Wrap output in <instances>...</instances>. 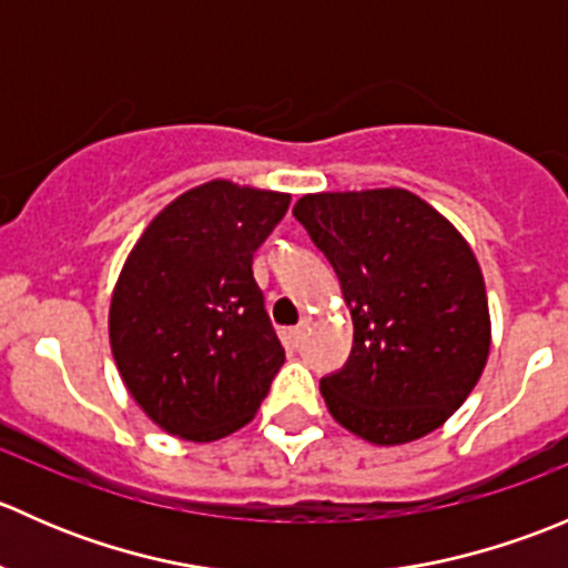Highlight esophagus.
I'll list each match as a JSON object with an SVG mask.
<instances>
[{"instance_id":"esophagus-1","label":"esophagus","mask_w":568,"mask_h":568,"mask_svg":"<svg viewBox=\"0 0 568 568\" xmlns=\"http://www.w3.org/2000/svg\"><path fill=\"white\" fill-rule=\"evenodd\" d=\"M305 332H307V318H302L300 324L291 326V329H288V341L294 343V346H300L302 337H305Z\"/></svg>"}]
</instances>
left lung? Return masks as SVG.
<instances>
[{"label": "left lung", "instance_id": "left-lung-1", "mask_svg": "<svg viewBox=\"0 0 568 568\" xmlns=\"http://www.w3.org/2000/svg\"><path fill=\"white\" fill-rule=\"evenodd\" d=\"M294 216L341 280L346 365L321 379L329 415L374 445L443 426L489 357L484 274L462 233L406 189L305 194Z\"/></svg>", "mask_w": 568, "mask_h": 568}]
</instances>
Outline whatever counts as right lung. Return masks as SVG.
Segmentation results:
<instances>
[{"label": "right lung", "instance_id": "obj_1", "mask_svg": "<svg viewBox=\"0 0 568 568\" xmlns=\"http://www.w3.org/2000/svg\"><path fill=\"white\" fill-rule=\"evenodd\" d=\"M291 194L209 181L173 200L131 250L109 307L125 387L168 434L211 443L255 417L285 352L252 252Z\"/></svg>", "mask_w": 568, "mask_h": 568}]
</instances>
